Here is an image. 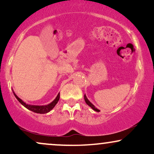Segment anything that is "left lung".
<instances>
[{
    "instance_id": "obj_1",
    "label": "left lung",
    "mask_w": 154,
    "mask_h": 154,
    "mask_svg": "<svg viewBox=\"0 0 154 154\" xmlns=\"http://www.w3.org/2000/svg\"><path fill=\"white\" fill-rule=\"evenodd\" d=\"M84 98H85V103H87L88 105L89 106H91V107L92 108V109H93V110L95 111H98H98H100L99 110H98V109H96V108L95 107V106H94V105H93V104H92V103H91V102H90L89 100H88V99L87 98V97H86V95H85V96H84Z\"/></svg>"
}]
</instances>
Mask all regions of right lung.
Returning a JSON list of instances; mask_svg holds the SVG:
<instances>
[{
    "instance_id": "add662e5",
    "label": "right lung",
    "mask_w": 154,
    "mask_h": 154,
    "mask_svg": "<svg viewBox=\"0 0 154 154\" xmlns=\"http://www.w3.org/2000/svg\"><path fill=\"white\" fill-rule=\"evenodd\" d=\"M14 94L15 97L17 98V99L20 102V103H22L24 107H26V109H29V110L33 111V112L38 113V114H46V113L49 112L51 110H52L53 108H54L55 106H56V104L58 103V101H59V98H60V94L59 93L57 96H56V98H55V100H54V101H53L52 103H51L50 104H48V105L32 106V105H28V104H26L24 102H23L22 100H21L20 98H19V97L15 94V93H14Z\"/></svg>"
}]
</instances>
